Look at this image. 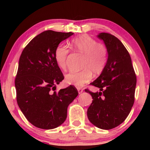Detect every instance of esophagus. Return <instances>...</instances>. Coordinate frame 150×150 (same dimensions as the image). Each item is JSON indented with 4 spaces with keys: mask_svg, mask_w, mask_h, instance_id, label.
<instances>
[{
    "mask_svg": "<svg viewBox=\"0 0 150 150\" xmlns=\"http://www.w3.org/2000/svg\"><path fill=\"white\" fill-rule=\"evenodd\" d=\"M77 90H78V91H79V94L82 93H83V89H82V88H80V87H78Z\"/></svg>",
    "mask_w": 150,
    "mask_h": 150,
    "instance_id": "34e87169",
    "label": "esophagus"
}]
</instances>
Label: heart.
<instances>
[{"instance_id":"heart-1","label":"heart","mask_w":150,"mask_h":150,"mask_svg":"<svg viewBox=\"0 0 150 150\" xmlns=\"http://www.w3.org/2000/svg\"><path fill=\"white\" fill-rule=\"evenodd\" d=\"M71 48L75 52L84 54L82 62L83 69L70 71L65 76V81L69 85L83 87L93 78V73L100 74L105 69L108 62V49L103 43L97 42L88 35H82L71 41ZM69 50L63 44L55 49L54 59L57 64L63 70L67 68V59Z\"/></svg>"}]
</instances>
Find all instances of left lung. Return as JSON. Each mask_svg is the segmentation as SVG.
<instances>
[{"label": "left lung", "instance_id": "8db88e82", "mask_svg": "<svg viewBox=\"0 0 150 150\" xmlns=\"http://www.w3.org/2000/svg\"><path fill=\"white\" fill-rule=\"evenodd\" d=\"M98 37L107 47L108 62L100 76L90 83L100 91L85 89L93 98L87 117L94 126L110 130L124 122L130 113L134 102L137 76L130 54L121 41L106 33Z\"/></svg>", "mask_w": 150, "mask_h": 150}]
</instances>
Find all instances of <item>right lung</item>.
<instances>
[{"label": "right lung", "mask_w": 150, "mask_h": 150, "mask_svg": "<svg viewBox=\"0 0 150 150\" xmlns=\"http://www.w3.org/2000/svg\"><path fill=\"white\" fill-rule=\"evenodd\" d=\"M73 34L46 30L35 37L20 55L15 79L16 100L26 120L37 128L49 130L62 124L69 104L79 95L72 85L55 91L64 79L55 61V49Z\"/></svg>", "instance_id": "1"}]
</instances>
